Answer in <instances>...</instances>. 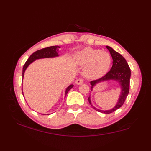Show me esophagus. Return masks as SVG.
Returning <instances> with one entry per match:
<instances>
[{"mask_svg": "<svg viewBox=\"0 0 151 151\" xmlns=\"http://www.w3.org/2000/svg\"><path fill=\"white\" fill-rule=\"evenodd\" d=\"M83 82H84V80H83V78H78V79L76 81V82H75L76 84H77V85L81 84H82Z\"/></svg>", "mask_w": 151, "mask_h": 151, "instance_id": "esophagus-1", "label": "esophagus"}]
</instances>
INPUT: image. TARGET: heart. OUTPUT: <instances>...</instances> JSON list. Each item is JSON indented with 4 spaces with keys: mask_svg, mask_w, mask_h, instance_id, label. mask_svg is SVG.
I'll return each mask as SVG.
<instances>
[{
    "mask_svg": "<svg viewBox=\"0 0 151 151\" xmlns=\"http://www.w3.org/2000/svg\"><path fill=\"white\" fill-rule=\"evenodd\" d=\"M76 61L81 65H86L84 73L88 78L102 77L110 69L111 63L110 54L98 49L86 47L79 52Z\"/></svg>",
    "mask_w": 151,
    "mask_h": 151,
    "instance_id": "obj_1",
    "label": "heart"
}]
</instances>
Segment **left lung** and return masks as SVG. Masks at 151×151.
Segmentation results:
<instances>
[{"instance_id":"8db88e82","label":"left lung","mask_w":151,"mask_h":151,"mask_svg":"<svg viewBox=\"0 0 151 151\" xmlns=\"http://www.w3.org/2000/svg\"><path fill=\"white\" fill-rule=\"evenodd\" d=\"M106 48L110 51L112 59H113V65H112L110 71H108L104 76H102L101 78L97 80H94V81H91L90 84L91 85V89H93L96 84L101 81H108V80H115V81H117L119 82L121 86V94L117 104L115 105V106L114 108L110 110L104 111L99 110V109L95 108L91 105L93 108L97 111L103 114H109L116 111L117 109L121 108L124 104L125 100H126L128 94L129 93L130 78L131 73L129 64L127 63L124 58L123 56H121L119 53L113 50V49H111V47L106 46ZM88 101L89 104H91L90 97L88 98Z\"/></svg>"}]
</instances>
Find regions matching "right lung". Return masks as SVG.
<instances>
[{
	"mask_svg": "<svg viewBox=\"0 0 151 151\" xmlns=\"http://www.w3.org/2000/svg\"><path fill=\"white\" fill-rule=\"evenodd\" d=\"M58 48H60V47L58 46H51L47 48H44V49L36 51V52H34L32 55H30V56L28 58V59L26 62V63H24L23 68H22V78L24 77V71L27 68V67L32 62H33L34 60H36L37 59L44 58H52L55 56H58V54L57 52L58 50ZM73 86H74L71 84L66 89L65 96L67 94L68 91L73 87Z\"/></svg>",
	"mask_w": 151,
	"mask_h": 151,
	"instance_id": "add662e5",
	"label": "right lung"
}]
</instances>
